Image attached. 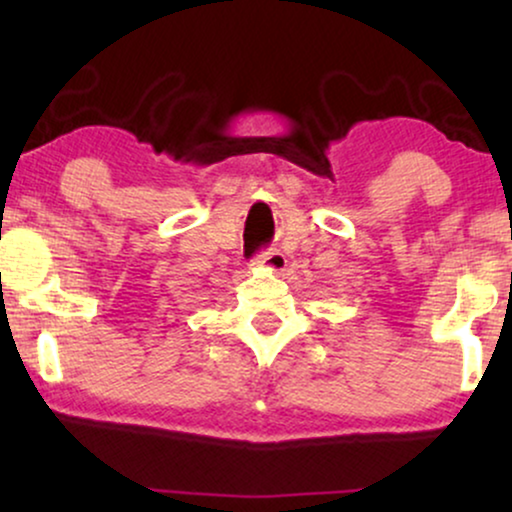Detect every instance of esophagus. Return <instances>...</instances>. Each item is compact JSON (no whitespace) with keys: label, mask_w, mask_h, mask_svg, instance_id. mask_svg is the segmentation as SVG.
I'll return each instance as SVG.
<instances>
[{"label":"esophagus","mask_w":512,"mask_h":512,"mask_svg":"<svg viewBox=\"0 0 512 512\" xmlns=\"http://www.w3.org/2000/svg\"><path fill=\"white\" fill-rule=\"evenodd\" d=\"M256 265H258V268H265L270 272H282L286 268V256L277 249H268L256 258Z\"/></svg>","instance_id":"1"}]
</instances>
